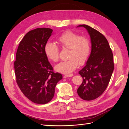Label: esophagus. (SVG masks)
Here are the masks:
<instances>
[{"label": "esophagus", "mask_w": 129, "mask_h": 129, "mask_svg": "<svg viewBox=\"0 0 129 129\" xmlns=\"http://www.w3.org/2000/svg\"><path fill=\"white\" fill-rule=\"evenodd\" d=\"M73 76V74H66L64 75L65 77H72Z\"/></svg>", "instance_id": "esophagus-1"}]
</instances>
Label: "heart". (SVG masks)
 Instances as JSON below:
<instances>
[{
	"label": "heart",
	"mask_w": 129,
	"mask_h": 129,
	"mask_svg": "<svg viewBox=\"0 0 129 129\" xmlns=\"http://www.w3.org/2000/svg\"><path fill=\"white\" fill-rule=\"evenodd\" d=\"M56 42L62 49H68V60L62 61L55 67L58 72L68 74L72 72L80 64L87 61L91 52V42L87 36H81L72 31H66L56 39ZM45 53L49 60L56 62L59 59V49L52 42L47 43Z\"/></svg>",
	"instance_id": "obj_1"
}]
</instances>
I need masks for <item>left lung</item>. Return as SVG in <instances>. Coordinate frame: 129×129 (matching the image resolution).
<instances>
[{
  "label": "left lung",
  "mask_w": 129,
  "mask_h": 129,
  "mask_svg": "<svg viewBox=\"0 0 129 129\" xmlns=\"http://www.w3.org/2000/svg\"><path fill=\"white\" fill-rule=\"evenodd\" d=\"M91 42L90 55L84 67L79 72L83 81L77 89L82 99L91 101L98 98L107 89L114 69V57L109 42L98 30L86 25Z\"/></svg>",
  "instance_id": "1"
}]
</instances>
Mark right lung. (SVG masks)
Instances as JSON below:
<instances>
[{
	"label": "right lung",
	"mask_w": 129,
	"mask_h": 129,
	"mask_svg": "<svg viewBox=\"0 0 129 129\" xmlns=\"http://www.w3.org/2000/svg\"><path fill=\"white\" fill-rule=\"evenodd\" d=\"M52 32L49 28H38L26 33L14 62L18 85L27 99L37 104L50 102L57 83L62 79L61 74L54 72L44 50Z\"/></svg>",
	"instance_id": "1"
}]
</instances>
